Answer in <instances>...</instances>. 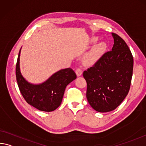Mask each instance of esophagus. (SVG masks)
Returning <instances> with one entry per match:
<instances>
[{"label":"esophagus","mask_w":146,"mask_h":146,"mask_svg":"<svg viewBox=\"0 0 146 146\" xmlns=\"http://www.w3.org/2000/svg\"><path fill=\"white\" fill-rule=\"evenodd\" d=\"M75 73H76V74H77V75L78 76V77H79V76L81 75L82 73V69L80 68H77L75 70Z\"/></svg>","instance_id":"34e87169"}]
</instances>
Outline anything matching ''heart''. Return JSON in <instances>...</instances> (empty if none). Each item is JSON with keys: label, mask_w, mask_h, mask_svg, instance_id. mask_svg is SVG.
I'll return each mask as SVG.
<instances>
[{"label": "heart", "mask_w": 146, "mask_h": 146, "mask_svg": "<svg viewBox=\"0 0 146 146\" xmlns=\"http://www.w3.org/2000/svg\"><path fill=\"white\" fill-rule=\"evenodd\" d=\"M98 40V39L96 38H94L93 39V41L94 42ZM106 49V45L104 43H99L98 45H96L93 49L91 50L88 54V60L90 62H94L96 61L99 57H100L101 54L105 51Z\"/></svg>", "instance_id": "obj_1"}]
</instances>
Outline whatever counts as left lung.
Segmentation results:
<instances>
[{
  "mask_svg": "<svg viewBox=\"0 0 146 146\" xmlns=\"http://www.w3.org/2000/svg\"><path fill=\"white\" fill-rule=\"evenodd\" d=\"M114 44L91 68L83 72L87 82L86 98L95 110L107 112L116 108L129 93L133 56L123 39L112 33Z\"/></svg>",
  "mask_w": 146,
  "mask_h": 146,
  "instance_id": "left-lung-1",
  "label": "left lung"
}]
</instances>
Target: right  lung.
Returning <instances> with one entry per match:
<instances>
[{"label": "right lung", "mask_w": 146, "mask_h": 146, "mask_svg": "<svg viewBox=\"0 0 146 146\" xmlns=\"http://www.w3.org/2000/svg\"><path fill=\"white\" fill-rule=\"evenodd\" d=\"M21 49L16 64L15 74L17 84L22 96L27 103L39 110L51 112L60 105L65 89L77 78L71 68L58 71L41 84L34 85L28 82L21 75L19 68Z\"/></svg>", "instance_id": "right-lung-1"}]
</instances>
